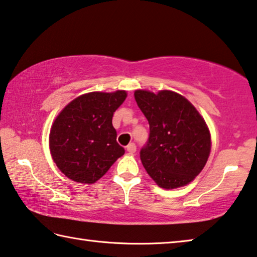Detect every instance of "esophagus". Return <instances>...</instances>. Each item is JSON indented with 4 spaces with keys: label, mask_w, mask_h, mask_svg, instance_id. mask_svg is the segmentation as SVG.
<instances>
[{
    "label": "esophagus",
    "mask_w": 257,
    "mask_h": 257,
    "mask_svg": "<svg viewBox=\"0 0 257 257\" xmlns=\"http://www.w3.org/2000/svg\"><path fill=\"white\" fill-rule=\"evenodd\" d=\"M126 150H127V152L130 155H133V154H136V151H137V146L134 145V143H130V145L126 147Z\"/></svg>",
    "instance_id": "1"
}]
</instances>
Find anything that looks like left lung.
Listing matches in <instances>:
<instances>
[{
    "label": "left lung",
    "mask_w": 257,
    "mask_h": 257,
    "mask_svg": "<svg viewBox=\"0 0 257 257\" xmlns=\"http://www.w3.org/2000/svg\"><path fill=\"white\" fill-rule=\"evenodd\" d=\"M150 134L140 151L143 167L160 187L172 190L191 183L208 161L210 131L203 117L182 94L136 90Z\"/></svg>",
    "instance_id": "1"
}]
</instances>
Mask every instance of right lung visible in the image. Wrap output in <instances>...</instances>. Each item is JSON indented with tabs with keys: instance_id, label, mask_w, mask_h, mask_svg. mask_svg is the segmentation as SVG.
Instances as JSON below:
<instances>
[{
	"instance_id": "add662e5",
	"label": "right lung",
	"mask_w": 257,
	"mask_h": 257,
	"mask_svg": "<svg viewBox=\"0 0 257 257\" xmlns=\"http://www.w3.org/2000/svg\"><path fill=\"white\" fill-rule=\"evenodd\" d=\"M127 94L89 92L65 106L52 125L49 149L58 169L78 183L92 184L124 155L111 119Z\"/></svg>"
}]
</instances>
